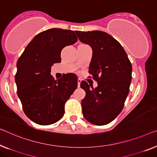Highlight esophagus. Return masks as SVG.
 Returning a JSON list of instances; mask_svg holds the SVG:
<instances>
[{"label":"esophagus","instance_id":"obj_1","mask_svg":"<svg viewBox=\"0 0 157 157\" xmlns=\"http://www.w3.org/2000/svg\"><path fill=\"white\" fill-rule=\"evenodd\" d=\"M81 82H82V79L79 78V79H78V87H79V86H80Z\"/></svg>","mask_w":157,"mask_h":157}]
</instances>
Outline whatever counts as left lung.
Listing matches in <instances>:
<instances>
[{"label": "left lung", "instance_id": "8db88e82", "mask_svg": "<svg viewBox=\"0 0 157 157\" xmlns=\"http://www.w3.org/2000/svg\"><path fill=\"white\" fill-rule=\"evenodd\" d=\"M75 33L79 41L92 48L89 73L98 83L96 88L85 81L80 84L86 92L81 102L83 116L94 125H106L123 108L130 90L132 65L121 44L110 34L101 31Z\"/></svg>", "mask_w": 157, "mask_h": 157}]
</instances>
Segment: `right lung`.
<instances>
[{
	"label": "right lung",
	"instance_id": "add662e5",
	"mask_svg": "<svg viewBox=\"0 0 157 157\" xmlns=\"http://www.w3.org/2000/svg\"><path fill=\"white\" fill-rule=\"evenodd\" d=\"M77 41L74 31L53 28L36 35L19 58L17 95L25 113L34 123L51 125L63 116L65 102L78 86V77L68 73L57 81L51 70L61 62L62 49Z\"/></svg>",
	"mask_w": 157,
	"mask_h": 157
}]
</instances>
